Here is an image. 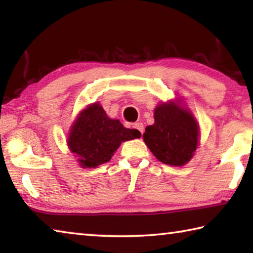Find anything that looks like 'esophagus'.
Segmentation results:
<instances>
[{"label":"esophagus","mask_w":253,"mask_h":253,"mask_svg":"<svg viewBox=\"0 0 253 253\" xmlns=\"http://www.w3.org/2000/svg\"><path fill=\"white\" fill-rule=\"evenodd\" d=\"M135 128V129H137L138 130L140 134L143 135V132H144V125H143V123H135L134 124V126H132Z\"/></svg>","instance_id":"esophagus-1"}]
</instances>
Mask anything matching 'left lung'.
Listing matches in <instances>:
<instances>
[{
	"mask_svg": "<svg viewBox=\"0 0 253 253\" xmlns=\"http://www.w3.org/2000/svg\"><path fill=\"white\" fill-rule=\"evenodd\" d=\"M154 118V125L147 126L143 135L148 148L164 164H186L199 142V127L194 117L187 109L169 102L156 107Z\"/></svg>",
	"mask_w": 253,
	"mask_h": 253,
	"instance_id": "obj_1",
	"label": "left lung"
}]
</instances>
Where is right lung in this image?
Wrapping results in <instances>:
<instances>
[{
	"mask_svg": "<svg viewBox=\"0 0 253 253\" xmlns=\"http://www.w3.org/2000/svg\"><path fill=\"white\" fill-rule=\"evenodd\" d=\"M137 129L125 128L118 119H110L99 104L83 110L68 139L83 168H96L110 161L122 142L139 138Z\"/></svg>",
	"mask_w": 253,
	"mask_h": 253,
	"instance_id": "add662e5",
	"label": "right lung"
}]
</instances>
